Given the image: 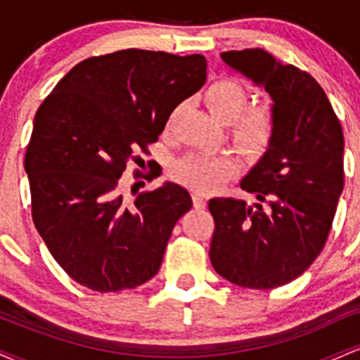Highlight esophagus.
I'll return each instance as SVG.
<instances>
[{
  "instance_id": "esophagus-1",
  "label": "esophagus",
  "mask_w": 360,
  "mask_h": 360,
  "mask_svg": "<svg viewBox=\"0 0 360 360\" xmlns=\"http://www.w3.org/2000/svg\"><path fill=\"white\" fill-rule=\"evenodd\" d=\"M193 205H194V208H198V210L205 208L206 200H205L203 194H201V193H193Z\"/></svg>"
}]
</instances>
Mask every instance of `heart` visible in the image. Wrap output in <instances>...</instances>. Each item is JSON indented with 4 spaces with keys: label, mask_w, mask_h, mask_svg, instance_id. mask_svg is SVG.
Masks as SVG:
<instances>
[{
    "label": "heart",
    "mask_w": 360,
    "mask_h": 360,
    "mask_svg": "<svg viewBox=\"0 0 360 360\" xmlns=\"http://www.w3.org/2000/svg\"><path fill=\"white\" fill-rule=\"evenodd\" d=\"M247 101L245 91L232 79L213 82L205 93V105L220 122H230L240 113ZM276 128V113L269 103L252 106L238 118L233 128L237 143L250 152H259L271 142ZM235 172L230 157L194 152L177 160L172 176L194 191H212Z\"/></svg>",
    "instance_id": "obj_1"
}]
</instances>
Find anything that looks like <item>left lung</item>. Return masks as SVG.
I'll list each match as a JSON object with an SVG mask.
<instances>
[{
    "label": "left lung",
    "mask_w": 360,
    "mask_h": 360,
    "mask_svg": "<svg viewBox=\"0 0 360 360\" xmlns=\"http://www.w3.org/2000/svg\"><path fill=\"white\" fill-rule=\"evenodd\" d=\"M272 98L269 148L240 181L259 203L213 198L210 259L230 283L272 289L303 274L323 249L344 189V134L325 91L262 49L221 53Z\"/></svg>",
    "instance_id": "8db88e82"
}]
</instances>
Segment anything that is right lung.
<instances>
[{"mask_svg": "<svg viewBox=\"0 0 360 360\" xmlns=\"http://www.w3.org/2000/svg\"><path fill=\"white\" fill-rule=\"evenodd\" d=\"M205 81L200 53L127 49L74 65L40 105L25 154L32 218L76 283L115 292L147 283L160 269L191 196L167 181L130 200L120 191V177Z\"/></svg>", "mask_w": 360, "mask_h": 360, "instance_id": "obj_1", "label": "right lung"}]
</instances>
